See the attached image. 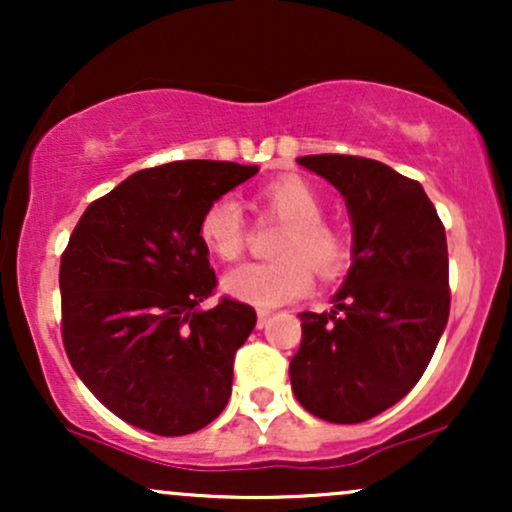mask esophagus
<instances>
[{
  "label": "esophagus",
  "instance_id": "obj_1",
  "mask_svg": "<svg viewBox=\"0 0 512 512\" xmlns=\"http://www.w3.org/2000/svg\"><path fill=\"white\" fill-rule=\"evenodd\" d=\"M269 317H272V310H267V308H260V310H257V327H264V325H267Z\"/></svg>",
  "mask_w": 512,
  "mask_h": 512
}]
</instances>
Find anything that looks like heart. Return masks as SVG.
I'll use <instances>...</instances> for the list:
<instances>
[{"label":"heart","mask_w":512,"mask_h":512,"mask_svg":"<svg viewBox=\"0 0 512 512\" xmlns=\"http://www.w3.org/2000/svg\"><path fill=\"white\" fill-rule=\"evenodd\" d=\"M260 202L289 221L276 245V260L248 262L223 276V291L243 303L276 308L301 298L313 286L315 269L320 276H334L349 260V240L325 221V202L308 180L284 175L262 187ZM248 223L243 204L223 195L207 204L199 216V240L211 255L231 262L243 252Z\"/></svg>","instance_id":"b5f03b06"}]
</instances>
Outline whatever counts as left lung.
Listing matches in <instances>:
<instances>
[{
  "label": "left lung",
  "mask_w": 512,
  "mask_h": 512,
  "mask_svg": "<svg viewBox=\"0 0 512 512\" xmlns=\"http://www.w3.org/2000/svg\"><path fill=\"white\" fill-rule=\"evenodd\" d=\"M344 197L351 267L330 313H301L293 395L332 424H361L419 383L448 325V240L416 180L344 154L298 158Z\"/></svg>",
  "instance_id": "obj_1"
}]
</instances>
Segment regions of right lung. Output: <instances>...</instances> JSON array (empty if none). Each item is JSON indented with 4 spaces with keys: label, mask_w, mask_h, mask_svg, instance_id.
Instances as JSON below:
<instances>
[{
    "label": "right lung",
    "mask_w": 512,
    "mask_h": 512,
    "mask_svg": "<svg viewBox=\"0 0 512 512\" xmlns=\"http://www.w3.org/2000/svg\"><path fill=\"white\" fill-rule=\"evenodd\" d=\"M257 170L231 161L139 170L76 223L60 264L64 349L127 424L187 436L226 409L233 356L257 315L231 298L199 308L216 286L199 216Z\"/></svg>",
    "instance_id": "1"
}]
</instances>
